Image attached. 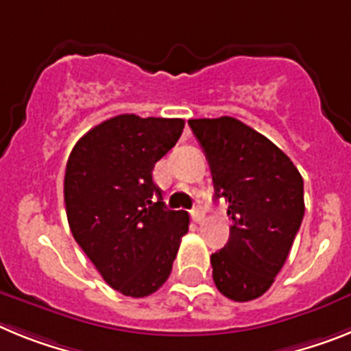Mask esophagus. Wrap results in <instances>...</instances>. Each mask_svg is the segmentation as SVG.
I'll list each match as a JSON object with an SVG mask.
<instances>
[{"mask_svg": "<svg viewBox=\"0 0 351 351\" xmlns=\"http://www.w3.org/2000/svg\"><path fill=\"white\" fill-rule=\"evenodd\" d=\"M191 215H193L194 222H201L205 219V210L201 208V206H196V208L191 210Z\"/></svg>", "mask_w": 351, "mask_h": 351, "instance_id": "1", "label": "esophagus"}]
</instances>
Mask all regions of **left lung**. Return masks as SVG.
<instances>
[{
    "instance_id": "1",
    "label": "left lung",
    "mask_w": 351,
    "mask_h": 351,
    "mask_svg": "<svg viewBox=\"0 0 351 351\" xmlns=\"http://www.w3.org/2000/svg\"><path fill=\"white\" fill-rule=\"evenodd\" d=\"M208 158L215 197L230 203V240L210 256L224 297H261L279 274L304 219V180L288 155L237 118L189 120Z\"/></svg>"
}]
</instances>
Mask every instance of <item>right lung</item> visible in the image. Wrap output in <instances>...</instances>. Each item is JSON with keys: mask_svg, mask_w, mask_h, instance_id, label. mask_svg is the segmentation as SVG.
<instances>
[{"mask_svg": "<svg viewBox=\"0 0 351 351\" xmlns=\"http://www.w3.org/2000/svg\"><path fill=\"white\" fill-rule=\"evenodd\" d=\"M184 125L120 114L70 152L63 187L70 231L104 281L127 297H148L167 281L189 231V213L167 208L152 176Z\"/></svg>", "mask_w": 351, "mask_h": 351, "instance_id": "obj_1", "label": "right lung"}]
</instances>
